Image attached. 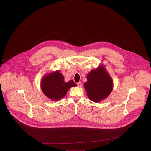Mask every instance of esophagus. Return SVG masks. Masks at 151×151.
<instances>
[{
  "label": "esophagus",
  "mask_w": 151,
  "mask_h": 151,
  "mask_svg": "<svg viewBox=\"0 0 151 151\" xmlns=\"http://www.w3.org/2000/svg\"><path fill=\"white\" fill-rule=\"evenodd\" d=\"M76 84H77V85L78 86V87H81V86H82V83L81 82H78Z\"/></svg>",
  "instance_id": "esophagus-1"
}]
</instances>
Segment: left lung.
Segmentation results:
<instances>
[{"label":"left lung","mask_w":151,"mask_h":151,"mask_svg":"<svg viewBox=\"0 0 151 151\" xmlns=\"http://www.w3.org/2000/svg\"><path fill=\"white\" fill-rule=\"evenodd\" d=\"M87 78V82L84 83V87L91 100L99 102L111 93L113 88L112 80L102 66L91 70Z\"/></svg>","instance_id":"8db88e82"}]
</instances>
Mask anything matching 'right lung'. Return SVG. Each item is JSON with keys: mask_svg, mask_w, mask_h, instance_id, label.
I'll return each instance as SVG.
<instances>
[{"mask_svg": "<svg viewBox=\"0 0 151 151\" xmlns=\"http://www.w3.org/2000/svg\"><path fill=\"white\" fill-rule=\"evenodd\" d=\"M76 84L70 80L64 82L63 75L58 71L45 76L41 82V88L44 94L53 100H57L65 96L71 87Z\"/></svg>", "mask_w": 151, "mask_h": 151, "instance_id": "add662e5", "label": "right lung"}]
</instances>
